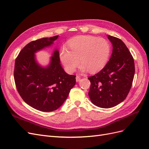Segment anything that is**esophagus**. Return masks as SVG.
<instances>
[{
  "label": "esophagus",
  "instance_id": "obj_1",
  "mask_svg": "<svg viewBox=\"0 0 149 149\" xmlns=\"http://www.w3.org/2000/svg\"><path fill=\"white\" fill-rule=\"evenodd\" d=\"M80 79H81V77H80V76H79V75H76V81H77V82H78L80 80Z\"/></svg>",
  "mask_w": 149,
  "mask_h": 149
}]
</instances>
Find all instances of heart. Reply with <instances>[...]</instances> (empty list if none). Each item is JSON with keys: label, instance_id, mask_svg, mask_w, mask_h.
Masks as SVG:
<instances>
[{"label": "heart", "instance_id": "1", "mask_svg": "<svg viewBox=\"0 0 149 149\" xmlns=\"http://www.w3.org/2000/svg\"><path fill=\"white\" fill-rule=\"evenodd\" d=\"M68 47L61 49L60 58L69 73L75 71L79 61L84 71L88 70L89 73L100 71L106 64L111 53V45L107 40L89 35L71 38Z\"/></svg>", "mask_w": 149, "mask_h": 149}]
</instances>
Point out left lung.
<instances>
[{"label": "left lung", "mask_w": 149, "mask_h": 149, "mask_svg": "<svg viewBox=\"0 0 149 149\" xmlns=\"http://www.w3.org/2000/svg\"><path fill=\"white\" fill-rule=\"evenodd\" d=\"M113 47L110 60L97 74L88 78V95L100 107L110 108L123 102L131 88L135 73L133 56L124 43L107 35Z\"/></svg>", "instance_id": "left-lung-1"}]
</instances>
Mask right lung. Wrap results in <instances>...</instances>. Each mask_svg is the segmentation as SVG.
I'll use <instances>...</instances> for the list:
<instances>
[{"instance_id": "obj_1", "label": "right lung", "mask_w": 149, "mask_h": 149, "mask_svg": "<svg viewBox=\"0 0 149 149\" xmlns=\"http://www.w3.org/2000/svg\"><path fill=\"white\" fill-rule=\"evenodd\" d=\"M58 36L43 38L24 47L15 61L14 80L21 97L34 109L50 112L60 107L76 84V76L67 74L60 63L59 52H54L47 68L40 66L34 53L50 46Z\"/></svg>"}]
</instances>
